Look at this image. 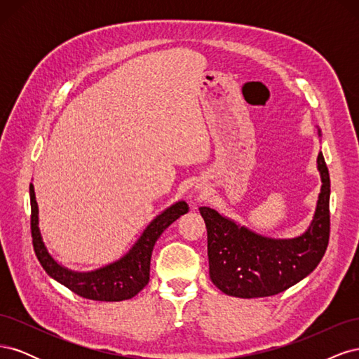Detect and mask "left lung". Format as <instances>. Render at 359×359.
I'll use <instances>...</instances> for the list:
<instances>
[{
  "label": "left lung",
  "mask_w": 359,
  "mask_h": 359,
  "mask_svg": "<svg viewBox=\"0 0 359 359\" xmlns=\"http://www.w3.org/2000/svg\"><path fill=\"white\" fill-rule=\"evenodd\" d=\"M320 136V130H318ZM322 187L307 231L295 238H269L201 206L208 232L210 278L226 295L262 298L297 285L319 265L330 240V172L318 156Z\"/></svg>",
  "instance_id": "8db88e82"
}]
</instances>
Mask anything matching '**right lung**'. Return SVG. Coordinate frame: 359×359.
I'll use <instances>...</instances> for the list:
<instances>
[{
    "mask_svg": "<svg viewBox=\"0 0 359 359\" xmlns=\"http://www.w3.org/2000/svg\"><path fill=\"white\" fill-rule=\"evenodd\" d=\"M29 201L32 245L43 269L76 295L93 301H124L137 295L149 281L151 255L160 235L182 214L189 212L187 202H175L145 227L139 240L123 257L94 271L79 273L58 264L45 245L39 227V205L32 184H29Z\"/></svg>",
    "mask_w": 359,
    "mask_h": 359,
    "instance_id": "add662e5",
    "label": "right lung"
}]
</instances>
